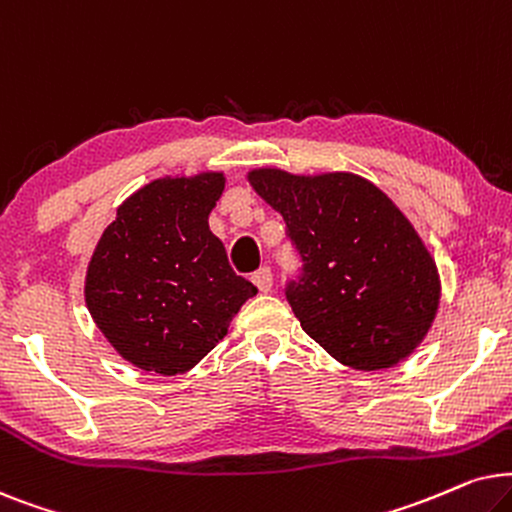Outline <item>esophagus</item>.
I'll return each instance as SVG.
<instances>
[{
    "instance_id": "obj_1",
    "label": "esophagus",
    "mask_w": 512,
    "mask_h": 512,
    "mask_svg": "<svg viewBox=\"0 0 512 512\" xmlns=\"http://www.w3.org/2000/svg\"><path fill=\"white\" fill-rule=\"evenodd\" d=\"M252 283H255V288L260 292H269L271 285H274V276H271V269L269 267L257 269L255 274H252Z\"/></svg>"
}]
</instances>
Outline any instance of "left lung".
<instances>
[{
    "label": "left lung",
    "mask_w": 512,
    "mask_h": 512,
    "mask_svg": "<svg viewBox=\"0 0 512 512\" xmlns=\"http://www.w3.org/2000/svg\"><path fill=\"white\" fill-rule=\"evenodd\" d=\"M304 262L288 302L313 342L346 367L386 370L424 342L440 306L431 250L403 210L356 173L252 168Z\"/></svg>",
    "instance_id": "left-lung-1"
}]
</instances>
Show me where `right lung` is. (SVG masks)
<instances>
[{
	"mask_svg": "<svg viewBox=\"0 0 512 512\" xmlns=\"http://www.w3.org/2000/svg\"><path fill=\"white\" fill-rule=\"evenodd\" d=\"M224 182L222 170L156 177L121 203L95 245L84 281L88 313L142 372L192 370L257 295L208 227Z\"/></svg>",
	"mask_w": 512,
	"mask_h": 512,
	"instance_id": "right-lung-1",
	"label": "right lung"
}]
</instances>
